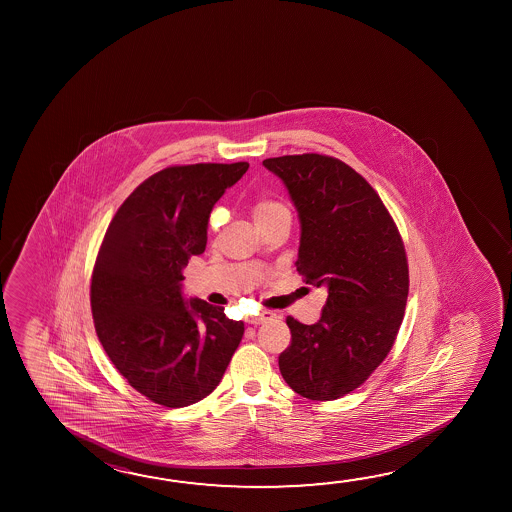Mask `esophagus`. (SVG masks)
<instances>
[{
    "mask_svg": "<svg viewBox=\"0 0 512 512\" xmlns=\"http://www.w3.org/2000/svg\"><path fill=\"white\" fill-rule=\"evenodd\" d=\"M275 318H277V314H275V312H271V310H262L260 314L248 316V323H252V325H262V323H266V321H271V319Z\"/></svg>",
    "mask_w": 512,
    "mask_h": 512,
    "instance_id": "1",
    "label": "esophagus"
}]
</instances>
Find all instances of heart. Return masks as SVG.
Listing matches in <instances>:
<instances>
[{
    "mask_svg": "<svg viewBox=\"0 0 512 512\" xmlns=\"http://www.w3.org/2000/svg\"><path fill=\"white\" fill-rule=\"evenodd\" d=\"M289 210L284 203L277 200H257L253 203L252 216L255 225H259L262 221H268L271 218H277L280 214H287Z\"/></svg>",
    "mask_w": 512,
    "mask_h": 512,
    "instance_id": "heart-1",
    "label": "heart"
}]
</instances>
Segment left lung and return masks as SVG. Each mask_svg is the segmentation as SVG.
<instances>
[{"label": "left lung", "mask_w": 512, "mask_h": 512, "mask_svg": "<svg viewBox=\"0 0 512 512\" xmlns=\"http://www.w3.org/2000/svg\"><path fill=\"white\" fill-rule=\"evenodd\" d=\"M300 219L296 269L327 287L321 318H287L291 346L278 357L287 386L309 400H337L393 348L409 294L402 237L380 196L357 171L318 153L266 159Z\"/></svg>", "instance_id": "1"}]
</instances>
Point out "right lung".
Instances as JSON below:
<instances>
[{
  "mask_svg": "<svg viewBox=\"0 0 512 512\" xmlns=\"http://www.w3.org/2000/svg\"><path fill=\"white\" fill-rule=\"evenodd\" d=\"M248 168L162 169L126 198L103 237L91 282L96 334L128 384L164 407L209 396L243 339V321L185 298L182 271L205 252L212 207Z\"/></svg>",
  "mask_w": 512,
  "mask_h": 512,
  "instance_id": "1",
  "label": "right lung"
}]
</instances>
